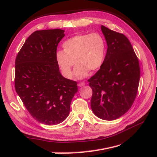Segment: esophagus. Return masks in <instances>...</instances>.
Instances as JSON below:
<instances>
[{
	"mask_svg": "<svg viewBox=\"0 0 157 157\" xmlns=\"http://www.w3.org/2000/svg\"><path fill=\"white\" fill-rule=\"evenodd\" d=\"M85 84H85V82H80L78 83V86L79 87H82V86H84Z\"/></svg>",
	"mask_w": 157,
	"mask_h": 157,
	"instance_id": "34e87169",
	"label": "esophagus"
}]
</instances>
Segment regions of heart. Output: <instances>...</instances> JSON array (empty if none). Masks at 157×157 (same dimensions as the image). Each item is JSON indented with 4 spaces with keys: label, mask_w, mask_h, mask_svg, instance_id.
Instances as JSON below:
<instances>
[{
    "label": "heart",
    "mask_w": 157,
    "mask_h": 157,
    "mask_svg": "<svg viewBox=\"0 0 157 157\" xmlns=\"http://www.w3.org/2000/svg\"><path fill=\"white\" fill-rule=\"evenodd\" d=\"M63 50L57 52L56 58L63 75L72 77V67L77 63L75 75L78 78L87 76L89 70L94 71L101 67L106 54L103 36L98 33L75 35L64 42Z\"/></svg>",
    "instance_id": "b5f03b06"
}]
</instances>
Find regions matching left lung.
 I'll list each match as a JSON object with an SVG mask.
<instances>
[{
  "instance_id": "left-lung-1",
  "label": "left lung",
  "mask_w": 157,
  "mask_h": 157,
  "mask_svg": "<svg viewBox=\"0 0 157 157\" xmlns=\"http://www.w3.org/2000/svg\"><path fill=\"white\" fill-rule=\"evenodd\" d=\"M107 50L103 65L88 80L92 89L91 108L98 117L113 121L129 110L140 78L138 58L128 38L101 25Z\"/></svg>"
}]
</instances>
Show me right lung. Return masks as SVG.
Masks as SVG:
<instances>
[{
  "instance_id": "right-lung-1",
  "label": "right lung",
  "mask_w": 157,
  "mask_h": 157,
  "mask_svg": "<svg viewBox=\"0 0 157 157\" xmlns=\"http://www.w3.org/2000/svg\"><path fill=\"white\" fill-rule=\"evenodd\" d=\"M63 33L59 29L33 33L15 61L16 91L30 115L46 125L66 119L78 91L77 82L61 75L56 58Z\"/></svg>"
}]
</instances>
